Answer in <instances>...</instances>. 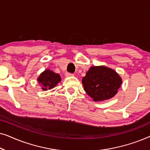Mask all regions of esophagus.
<instances>
[{"label":"esophagus","instance_id":"esophagus-1","mask_svg":"<svg viewBox=\"0 0 150 150\" xmlns=\"http://www.w3.org/2000/svg\"><path fill=\"white\" fill-rule=\"evenodd\" d=\"M65 76H67V77H69V76H74L73 74H71V73H69V72H65Z\"/></svg>","mask_w":150,"mask_h":150}]
</instances>
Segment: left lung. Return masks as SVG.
I'll return each mask as SVG.
<instances>
[{
    "label": "left lung",
    "mask_w": 150,
    "mask_h": 150,
    "mask_svg": "<svg viewBox=\"0 0 150 150\" xmlns=\"http://www.w3.org/2000/svg\"><path fill=\"white\" fill-rule=\"evenodd\" d=\"M82 83L84 90L94 101H103L117 93L122 81L113 69L104 66H94L86 73Z\"/></svg>",
    "instance_id": "1"
}]
</instances>
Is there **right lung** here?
<instances>
[{
	"instance_id": "1",
	"label": "right lung",
	"mask_w": 150,
	"mask_h": 150,
	"mask_svg": "<svg viewBox=\"0 0 150 150\" xmlns=\"http://www.w3.org/2000/svg\"><path fill=\"white\" fill-rule=\"evenodd\" d=\"M38 81L42 85V89L46 91L55 87L59 82H61V79L59 74L54 73L50 69H46L41 74Z\"/></svg>"
}]
</instances>
